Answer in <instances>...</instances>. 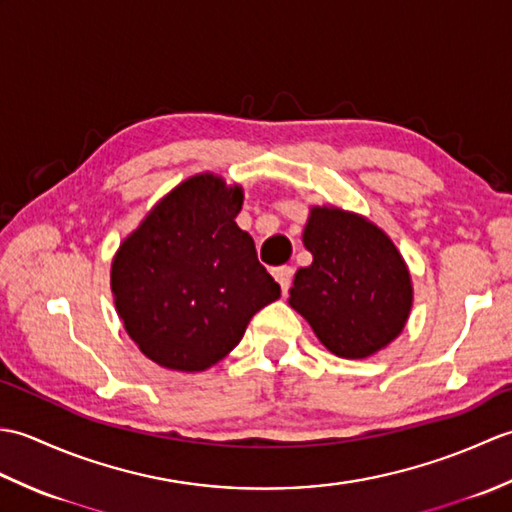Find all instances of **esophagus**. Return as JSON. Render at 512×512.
I'll use <instances>...</instances> for the list:
<instances>
[{
	"instance_id": "34e87169",
	"label": "esophagus",
	"mask_w": 512,
	"mask_h": 512,
	"mask_svg": "<svg viewBox=\"0 0 512 512\" xmlns=\"http://www.w3.org/2000/svg\"><path fill=\"white\" fill-rule=\"evenodd\" d=\"M275 279H277V284L281 286V292H288V288H290V284H292V275H295V270H292L290 266H279V268H275Z\"/></svg>"
}]
</instances>
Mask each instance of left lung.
Listing matches in <instances>:
<instances>
[{
  "label": "left lung",
  "mask_w": 512,
  "mask_h": 512,
  "mask_svg": "<svg viewBox=\"0 0 512 512\" xmlns=\"http://www.w3.org/2000/svg\"><path fill=\"white\" fill-rule=\"evenodd\" d=\"M312 264L299 268L288 303L341 358H367L405 328L413 288L394 242L363 215L312 206L303 228Z\"/></svg>",
  "instance_id": "left-lung-1"
}]
</instances>
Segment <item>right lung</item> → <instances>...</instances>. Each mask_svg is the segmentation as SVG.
<instances>
[{"label": "right lung", "mask_w": 512, "mask_h": 512, "mask_svg": "<svg viewBox=\"0 0 512 512\" xmlns=\"http://www.w3.org/2000/svg\"><path fill=\"white\" fill-rule=\"evenodd\" d=\"M242 202V187L198 173L167 193L118 248V317L160 367L209 369L242 341L253 314L281 295L253 237L235 224Z\"/></svg>", "instance_id": "1"}]
</instances>
